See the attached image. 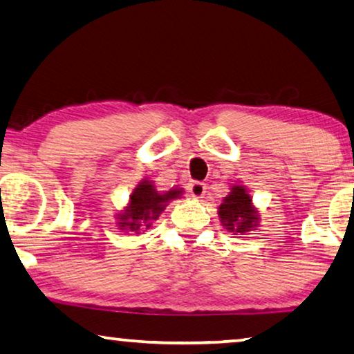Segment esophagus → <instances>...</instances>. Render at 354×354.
<instances>
[{"mask_svg": "<svg viewBox=\"0 0 354 354\" xmlns=\"http://www.w3.org/2000/svg\"><path fill=\"white\" fill-rule=\"evenodd\" d=\"M188 192H190V195L193 198L200 200V198L205 196L206 185L203 182H193V183H190V185H188Z\"/></svg>", "mask_w": 354, "mask_h": 354, "instance_id": "1", "label": "esophagus"}]
</instances>
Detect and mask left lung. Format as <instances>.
Listing matches in <instances>:
<instances>
[{
    "mask_svg": "<svg viewBox=\"0 0 354 354\" xmlns=\"http://www.w3.org/2000/svg\"><path fill=\"white\" fill-rule=\"evenodd\" d=\"M217 214L222 227L232 235H246L258 230L261 217L259 209L254 206L253 196L241 182L232 183L229 195L217 207Z\"/></svg>",
    "mask_w": 354,
    "mask_h": 354,
    "instance_id": "8db88e82",
    "label": "left lung"
}]
</instances>
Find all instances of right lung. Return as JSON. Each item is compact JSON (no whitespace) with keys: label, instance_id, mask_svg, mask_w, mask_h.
Returning a JSON list of instances; mask_svg holds the SVG:
<instances>
[{"label":"right lung","instance_id":"obj_1","mask_svg":"<svg viewBox=\"0 0 354 354\" xmlns=\"http://www.w3.org/2000/svg\"><path fill=\"white\" fill-rule=\"evenodd\" d=\"M183 188L172 187L171 190H158L156 183L149 178H142L138 185L130 193L127 205L115 212V225L120 232L143 234L151 227L153 221H158L162 211L174 200H180Z\"/></svg>","mask_w":354,"mask_h":354}]
</instances>
